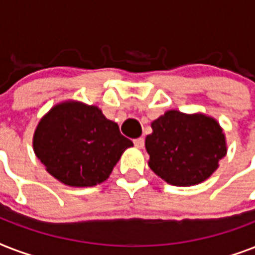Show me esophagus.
<instances>
[{"instance_id": "esophagus-1", "label": "esophagus", "mask_w": 255, "mask_h": 255, "mask_svg": "<svg viewBox=\"0 0 255 255\" xmlns=\"http://www.w3.org/2000/svg\"><path fill=\"white\" fill-rule=\"evenodd\" d=\"M133 144H135L136 148H143L144 147V139L143 137H137V139L133 140Z\"/></svg>"}]
</instances>
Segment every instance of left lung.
<instances>
[{
    "mask_svg": "<svg viewBox=\"0 0 255 255\" xmlns=\"http://www.w3.org/2000/svg\"><path fill=\"white\" fill-rule=\"evenodd\" d=\"M151 127L152 133L145 137L148 165L170 185L192 186L205 181L228 152L220 123L202 112L169 110Z\"/></svg>",
    "mask_w": 255,
    "mask_h": 255,
    "instance_id": "1",
    "label": "left lung"
}]
</instances>
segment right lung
<instances>
[{
    "label": "right lung",
    "instance_id": "1",
    "mask_svg": "<svg viewBox=\"0 0 255 255\" xmlns=\"http://www.w3.org/2000/svg\"><path fill=\"white\" fill-rule=\"evenodd\" d=\"M133 144L98 106L65 100L42 116L33 136L39 161L58 181L85 188L106 181Z\"/></svg>",
    "mask_w": 255,
    "mask_h": 255
}]
</instances>
